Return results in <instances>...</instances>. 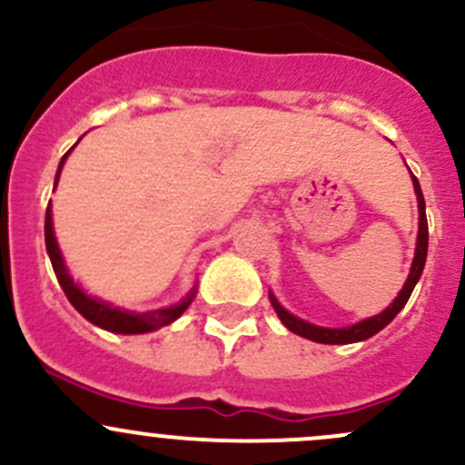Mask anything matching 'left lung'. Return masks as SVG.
I'll return each instance as SVG.
<instances>
[{
    "mask_svg": "<svg viewBox=\"0 0 465 465\" xmlns=\"http://www.w3.org/2000/svg\"><path fill=\"white\" fill-rule=\"evenodd\" d=\"M410 178H412L414 193H417V203H419V233H417V249H414L412 267H410V273H408V278H405L403 290L399 292L397 298H394V301L390 302V305L385 307V310L381 312V314L370 316V319H363V321L354 322V325H348V327H321V325H314V322H307V321L298 319V316L292 314V312H287L285 307H282L281 302H278V298L273 296V292H270V301H272L273 312H276L278 319H281V322L287 327V330L294 331V334H298V336H302V339L314 341V343H325V345L359 343V341H365V339H370V336L379 334V331L383 330V327L388 325V322L392 321L401 310H403L405 302H408L410 294H412L414 285H417L419 278H421L423 267H426V258H428L426 200H423L421 187H419V180L414 178L412 171H410Z\"/></svg>",
    "mask_w": 465,
    "mask_h": 465,
    "instance_id": "left-lung-1",
    "label": "left lung"
}]
</instances>
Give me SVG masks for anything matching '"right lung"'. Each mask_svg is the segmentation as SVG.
Wrapping results in <instances>:
<instances>
[{
	"label": "right lung",
	"instance_id": "obj_1",
	"mask_svg": "<svg viewBox=\"0 0 465 465\" xmlns=\"http://www.w3.org/2000/svg\"><path fill=\"white\" fill-rule=\"evenodd\" d=\"M77 143H80V140H77ZM71 151H66L64 158L60 160V167H57L55 184H53V189H55L57 183H60L62 167H64V163H66V158ZM44 238H46V252H48V258H51L53 272H55L57 282L62 285V290H64V294L68 301H71V305L75 307V310L80 312L86 321L93 322V325L102 327V330H106V331H114V334H146V331H155V330H160V327L173 322L175 319H180V316L184 314V310L192 305V301L195 298V287H193V290L189 292L183 301L173 302V305H169V307H158V310H149V312L122 310V307H115V305H111V302L100 301V298L86 294V292L82 290L75 281H73L71 272H68V267L64 262V256H62V252H60V245H57L55 229H53L51 203H48L46 220H44Z\"/></svg>",
	"mask_w": 465,
	"mask_h": 465
}]
</instances>
